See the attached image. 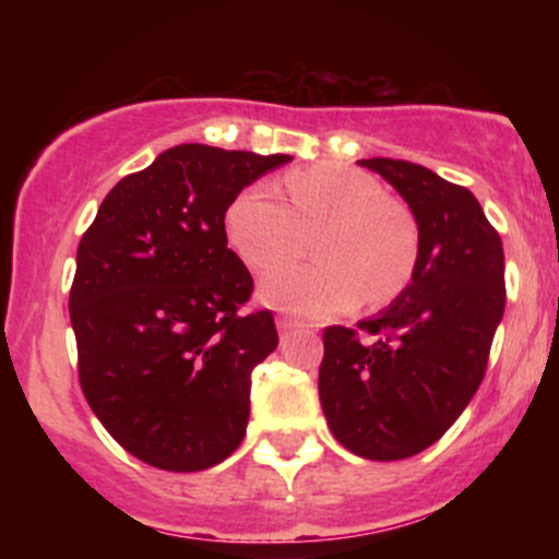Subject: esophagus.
Masks as SVG:
<instances>
[{
	"label": "esophagus",
	"instance_id": "esophagus-1",
	"mask_svg": "<svg viewBox=\"0 0 559 559\" xmlns=\"http://www.w3.org/2000/svg\"><path fill=\"white\" fill-rule=\"evenodd\" d=\"M275 325H278V331L281 333H286V331H294V329H299V320L297 318H286V316H281L278 320H275Z\"/></svg>",
	"mask_w": 559,
	"mask_h": 559
}]
</instances>
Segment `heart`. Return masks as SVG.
<instances>
[{
  "label": "heart",
  "instance_id": "obj_1",
  "mask_svg": "<svg viewBox=\"0 0 559 559\" xmlns=\"http://www.w3.org/2000/svg\"><path fill=\"white\" fill-rule=\"evenodd\" d=\"M288 204L267 183L230 199L223 228L228 247L252 271L296 257L317 236L312 266L275 269L260 281V299L275 310L325 318L365 299H394L418 267V221L373 176L342 165L288 173Z\"/></svg>",
  "mask_w": 559,
  "mask_h": 559
}]
</instances>
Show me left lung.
Masks as SVG:
<instances>
[{"label":"left lung","mask_w":559,"mask_h":559,"mask_svg":"<svg viewBox=\"0 0 559 559\" xmlns=\"http://www.w3.org/2000/svg\"><path fill=\"white\" fill-rule=\"evenodd\" d=\"M418 221L413 281L360 333H323L318 391L331 433L378 463L413 457L449 431L484 381L504 312L502 239L465 186L404 159H360Z\"/></svg>","instance_id":"obj_1"}]
</instances>
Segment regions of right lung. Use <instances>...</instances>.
I'll return each instance as SVG.
<instances>
[{"instance_id": "1", "label": "right lung", "mask_w": 559, "mask_h": 559, "mask_svg": "<svg viewBox=\"0 0 559 559\" xmlns=\"http://www.w3.org/2000/svg\"><path fill=\"white\" fill-rule=\"evenodd\" d=\"M292 155L181 144L126 176L83 234L70 323L88 407L126 452L207 471L247 433L252 370L278 346L267 310L239 316L252 275L228 249L230 199Z\"/></svg>"}]
</instances>
